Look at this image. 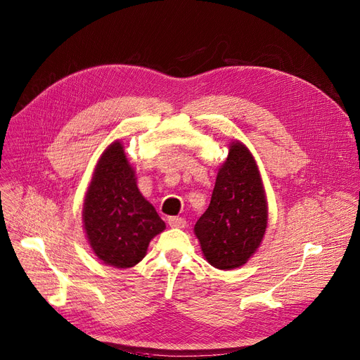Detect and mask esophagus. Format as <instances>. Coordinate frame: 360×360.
<instances>
[{"instance_id":"1","label":"esophagus","mask_w":360,"mask_h":360,"mask_svg":"<svg viewBox=\"0 0 360 360\" xmlns=\"http://www.w3.org/2000/svg\"><path fill=\"white\" fill-rule=\"evenodd\" d=\"M167 223H169L170 228H184V226L186 224L185 219H182V217H178V216L169 217V219H167Z\"/></svg>"}]
</instances>
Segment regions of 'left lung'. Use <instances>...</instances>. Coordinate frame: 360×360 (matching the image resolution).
Masks as SVG:
<instances>
[{
    "label": "left lung",
    "mask_w": 360,
    "mask_h": 360,
    "mask_svg": "<svg viewBox=\"0 0 360 360\" xmlns=\"http://www.w3.org/2000/svg\"><path fill=\"white\" fill-rule=\"evenodd\" d=\"M267 228V201L258 167L248 148L231 146L219 169L209 209L194 232L202 254L213 267L232 270L257 251Z\"/></svg>",
    "instance_id": "obj_1"
}]
</instances>
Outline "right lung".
Wrapping results in <instances>:
<instances>
[{
    "label": "right lung",
    "instance_id": "add662e5",
    "mask_svg": "<svg viewBox=\"0 0 360 360\" xmlns=\"http://www.w3.org/2000/svg\"><path fill=\"white\" fill-rule=\"evenodd\" d=\"M83 221L90 247L105 264L129 269L140 262L150 240L166 226L139 191L121 143H112L94 170Z\"/></svg>",
    "mask_w": 360,
    "mask_h": 360
}]
</instances>
